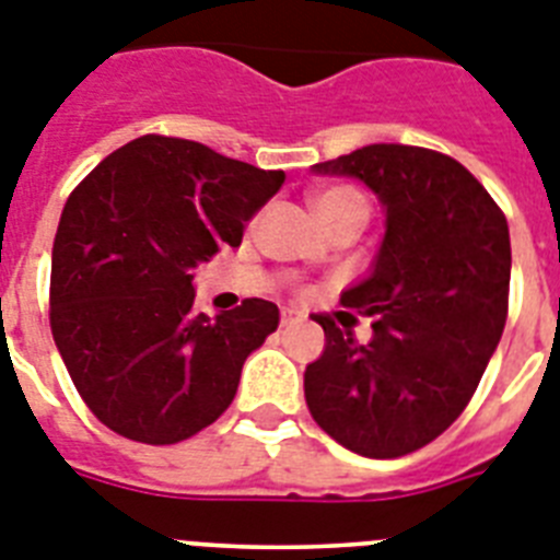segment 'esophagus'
Returning <instances> with one entry per match:
<instances>
[{"label":"esophagus","instance_id":"obj_1","mask_svg":"<svg viewBox=\"0 0 560 560\" xmlns=\"http://www.w3.org/2000/svg\"><path fill=\"white\" fill-rule=\"evenodd\" d=\"M299 322H304V313H299V310L293 307L281 310V327H290V324H299Z\"/></svg>","mask_w":560,"mask_h":560}]
</instances>
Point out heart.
<instances>
[{"label": "heart", "mask_w": 560, "mask_h": 560, "mask_svg": "<svg viewBox=\"0 0 560 560\" xmlns=\"http://www.w3.org/2000/svg\"><path fill=\"white\" fill-rule=\"evenodd\" d=\"M310 205L316 210L318 222L330 230L336 224L359 222L364 224L370 215V201L368 196L352 185H330L322 187L310 196Z\"/></svg>", "instance_id": "obj_1"}]
</instances>
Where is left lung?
Masks as SVG:
<instances>
[{
	"label": "left lung",
	"mask_w": 560,
	"mask_h": 560,
	"mask_svg": "<svg viewBox=\"0 0 560 560\" xmlns=\"http://www.w3.org/2000/svg\"><path fill=\"white\" fill-rule=\"evenodd\" d=\"M316 173L361 178L387 210V233L368 279L341 295L345 307L375 316L368 345L347 324L313 316L327 345L304 370L310 416L368 458L416 453L462 416L501 341L506 215L439 150L368 144Z\"/></svg>",
	"instance_id": "8db88e82"
}]
</instances>
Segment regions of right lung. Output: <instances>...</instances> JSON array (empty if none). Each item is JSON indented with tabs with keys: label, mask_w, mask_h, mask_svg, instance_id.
<instances>
[{
	"label": "right lung",
	"mask_w": 560,
	"mask_h": 560,
	"mask_svg": "<svg viewBox=\"0 0 560 560\" xmlns=\"http://www.w3.org/2000/svg\"><path fill=\"white\" fill-rule=\"evenodd\" d=\"M281 171L176 136H139L68 196L50 261V330L88 410L139 444H178L230 407L279 307L196 313L192 270L238 247Z\"/></svg>",
	"instance_id": "add662e5"
}]
</instances>
